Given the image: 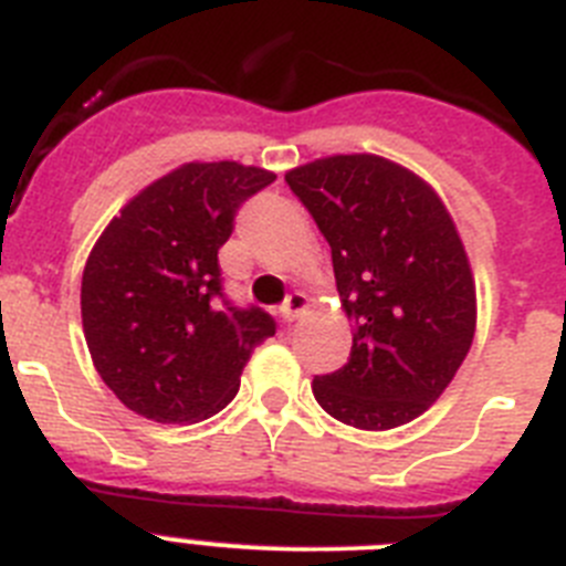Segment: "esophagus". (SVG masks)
<instances>
[{
  "mask_svg": "<svg viewBox=\"0 0 566 566\" xmlns=\"http://www.w3.org/2000/svg\"><path fill=\"white\" fill-rule=\"evenodd\" d=\"M308 308V297L303 292H292L286 297V303H283V306H280V314H283V317L289 319V323H292V319H297L300 314L306 312Z\"/></svg>",
  "mask_w": 566,
  "mask_h": 566,
  "instance_id": "1",
  "label": "esophagus"
}]
</instances>
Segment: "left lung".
<instances>
[{"label": "left lung", "instance_id": "left-lung-1", "mask_svg": "<svg viewBox=\"0 0 566 566\" xmlns=\"http://www.w3.org/2000/svg\"><path fill=\"white\" fill-rule=\"evenodd\" d=\"M286 184L332 247L352 357L314 377L319 408L359 431L422 417L476 332V280L437 189L382 155H328Z\"/></svg>", "mask_w": 566, "mask_h": 566}]
</instances>
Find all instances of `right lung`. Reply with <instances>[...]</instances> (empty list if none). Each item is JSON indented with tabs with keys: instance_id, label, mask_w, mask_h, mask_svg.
Wrapping results in <instances>:
<instances>
[{
	"instance_id": "obj_1",
	"label": "right lung",
	"mask_w": 566,
	"mask_h": 566,
	"mask_svg": "<svg viewBox=\"0 0 566 566\" xmlns=\"http://www.w3.org/2000/svg\"><path fill=\"white\" fill-rule=\"evenodd\" d=\"M272 181L238 161L181 164L129 198L96 240L82 274L84 339L98 377L138 417L209 419L274 334L266 312L223 297L218 266L238 207Z\"/></svg>"
}]
</instances>
